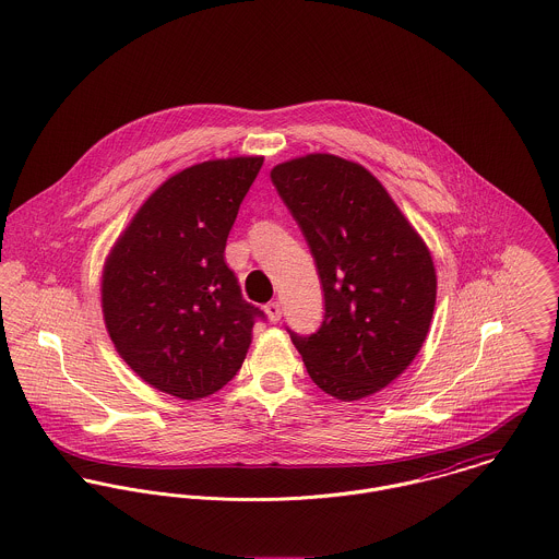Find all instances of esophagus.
Masks as SVG:
<instances>
[{
    "label": "esophagus",
    "instance_id": "1",
    "mask_svg": "<svg viewBox=\"0 0 559 559\" xmlns=\"http://www.w3.org/2000/svg\"><path fill=\"white\" fill-rule=\"evenodd\" d=\"M264 312H266V317H269L271 322H277V320L282 319V306H280V301L266 304V306H264Z\"/></svg>",
    "mask_w": 559,
    "mask_h": 559
}]
</instances>
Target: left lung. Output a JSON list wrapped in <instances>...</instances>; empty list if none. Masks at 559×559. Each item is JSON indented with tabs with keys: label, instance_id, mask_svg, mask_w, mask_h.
Listing matches in <instances>:
<instances>
[{
	"label": "left lung",
	"instance_id": "left-lung-1",
	"mask_svg": "<svg viewBox=\"0 0 559 559\" xmlns=\"http://www.w3.org/2000/svg\"><path fill=\"white\" fill-rule=\"evenodd\" d=\"M271 180L317 260L319 331H290L308 374L333 399L381 392L411 366L435 312L437 271L424 239L364 165L326 153L284 160Z\"/></svg>",
	"mask_w": 559,
	"mask_h": 559
}]
</instances>
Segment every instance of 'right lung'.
I'll return each instance as SVG.
<instances>
[{"mask_svg":"<svg viewBox=\"0 0 559 559\" xmlns=\"http://www.w3.org/2000/svg\"><path fill=\"white\" fill-rule=\"evenodd\" d=\"M262 160H204L169 176L109 249L100 277L107 333L163 394L206 399L245 361L262 312L242 301L224 251Z\"/></svg>","mask_w":559,"mask_h":559,"instance_id":"obj_1","label":"right lung"}]
</instances>
